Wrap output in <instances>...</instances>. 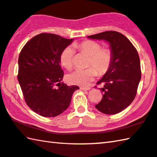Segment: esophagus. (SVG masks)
Returning <instances> with one entry per match:
<instances>
[{
    "mask_svg": "<svg viewBox=\"0 0 157 157\" xmlns=\"http://www.w3.org/2000/svg\"><path fill=\"white\" fill-rule=\"evenodd\" d=\"M80 89L83 90H90V87H80Z\"/></svg>",
    "mask_w": 157,
    "mask_h": 157,
    "instance_id": "esophagus-1",
    "label": "esophagus"
}]
</instances>
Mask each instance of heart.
<instances>
[{"instance_id": "obj_1", "label": "heart", "mask_w": 157, "mask_h": 157, "mask_svg": "<svg viewBox=\"0 0 157 157\" xmlns=\"http://www.w3.org/2000/svg\"><path fill=\"white\" fill-rule=\"evenodd\" d=\"M75 47L82 53L89 56L88 67H92L85 70H75L67 75V81L70 84L87 86L98 75V70L100 75L106 74L112 66L113 61V52L110 49L102 48L98 42L86 40L75 44ZM74 49L67 47L63 49L59 56L62 66L67 69H71L73 65Z\"/></svg>"}]
</instances>
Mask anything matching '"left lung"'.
Returning a JSON list of instances; mask_svg holds the SVG:
<instances>
[{
    "label": "left lung",
    "mask_w": 157,
    "mask_h": 157,
    "mask_svg": "<svg viewBox=\"0 0 157 157\" xmlns=\"http://www.w3.org/2000/svg\"><path fill=\"white\" fill-rule=\"evenodd\" d=\"M88 38L108 42L113 55L110 69L97 82L104 86L100 88L104 92L103 98L95 108L106 115L120 113L134 100L141 80L137 51L126 36L117 31H104Z\"/></svg>",
    "instance_id": "left-lung-1"
}]
</instances>
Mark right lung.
I'll return each instance as SVG.
<instances>
[{"instance_id":"obj_1","label":"right lung","mask_w":157,"mask_h":157,"mask_svg":"<svg viewBox=\"0 0 157 157\" xmlns=\"http://www.w3.org/2000/svg\"><path fill=\"white\" fill-rule=\"evenodd\" d=\"M73 40L42 33L28 41L19 55L18 80L25 100L42 117L60 115L69 106L73 93L79 88L62 82L64 71L59 56Z\"/></svg>"}]
</instances>
